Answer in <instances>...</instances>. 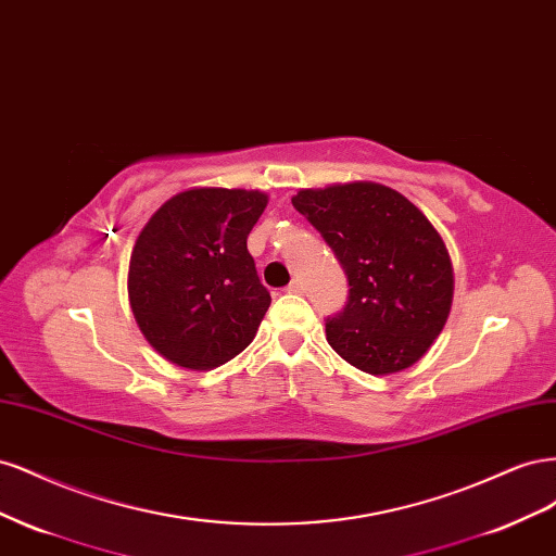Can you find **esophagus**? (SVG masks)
<instances>
[{"label": "esophagus", "instance_id": "esophagus-1", "mask_svg": "<svg viewBox=\"0 0 556 556\" xmlns=\"http://www.w3.org/2000/svg\"><path fill=\"white\" fill-rule=\"evenodd\" d=\"M288 292H290V294H301V292H304V280L294 278V280L288 285Z\"/></svg>", "mask_w": 556, "mask_h": 556}]
</instances>
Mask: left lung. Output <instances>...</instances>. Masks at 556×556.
Wrapping results in <instances>:
<instances>
[{
	"instance_id": "8db88e82",
	"label": "left lung",
	"mask_w": 556,
	"mask_h": 556,
	"mask_svg": "<svg viewBox=\"0 0 556 556\" xmlns=\"http://www.w3.org/2000/svg\"><path fill=\"white\" fill-rule=\"evenodd\" d=\"M294 208L323 233L348 276L327 341L352 366L387 376L413 366L452 306V262L425 213L378 182L301 190Z\"/></svg>"
}]
</instances>
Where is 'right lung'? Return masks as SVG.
<instances>
[{
    "label": "right lung",
    "instance_id": "add662e5",
    "mask_svg": "<svg viewBox=\"0 0 556 556\" xmlns=\"http://www.w3.org/2000/svg\"><path fill=\"white\" fill-rule=\"evenodd\" d=\"M266 194L201 188L150 217L129 260V304L160 355L215 368L255 339L271 294L248 252Z\"/></svg>",
    "mask_w": 556,
    "mask_h": 556
}]
</instances>
